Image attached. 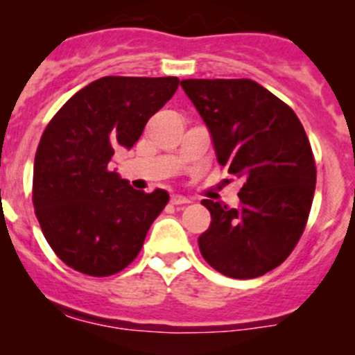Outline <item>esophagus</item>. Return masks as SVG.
<instances>
[{
	"mask_svg": "<svg viewBox=\"0 0 355 355\" xmlns=\"http://www.w3.org/2000/svg\"><path fill=\"white\" fill-rule=\"evenodd\" d=\"M189 202H191V199L185 198V196H180V194L171 196V204H175V206H180V204H189Z\"/></svg>",
	"mask_w": 355,
	"mask_h": 355,
	"instance_id": "1",
	"label": "esophagus"
}]
</instances>
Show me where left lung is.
<instances>
[{"mask_svg": "<svg viewBox=\"0 0 355 355\" xmlns=\"http://www.w3.org/2000/svg\"><path fill=\"white\" fill-rule=\"evenodd\" d=\"M213 139L216 159L242 178L241 206L204 199L211 225L199 237L209 266L230 278H256L280 266L307 223L316 164L290 106L250 78H187Z\"/></svg>", "mask_w": 355, "mask_h": 355, "instance_id": "left-lung-1", "label": "left lung"}]
</instances>
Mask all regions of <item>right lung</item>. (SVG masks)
Instances as JSON below:
<instances>
[{
    "mask_svg": "<svg viewBox=\"0 0 355 355\" xmlns=\"http://www.w3.org/2000/svg\"><path fill=\"white\" fill-rule=\"evenodd\" d=\"M177 77H103L71 96L42 134L34 159L35 216L56 256L91 277L118 273L137 257L166 206L163 189L135 191L111 170L175 94Z\"/></svg>",
    "mask_w": 355,
    "mask_h": 355,
    "instance_id": "add662e5",
    "label": "right lung"
}]
</instances>
